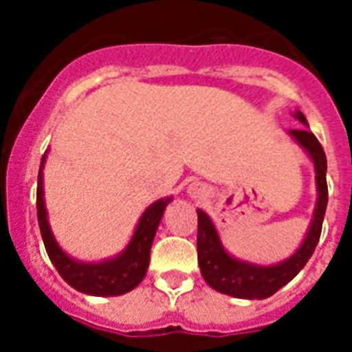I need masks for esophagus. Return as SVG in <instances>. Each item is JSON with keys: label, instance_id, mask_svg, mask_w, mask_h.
Masks as SVG:
<instances>
[{"label": "esophagus", "instance_id": "34e87169", "mask_svg": "<svg viewBox=\"0 0 352 352\" xmlns=\"http://www.w3.org/2000/svg\"><path fill=\"white\" fill-rule=\"evenodd\" d=\"M190 193H192L193 197H203L204 193H206V190H204L203 184H192V186H190Z\"/></svg>", "mask_w": 352, "mask_h": 352}]
</instances>
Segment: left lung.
<instances>
[{
  "mask_svg": "<svg viewBox=\"0 0 352 352\" xmlns=\"http://www.w3.org/2000/svg\"><path fill=\"white\" fill-rule=\"evenodd\" d=\"M294 117L307 126V118L301 111H296ZM290 135L296 138V142L311 155L314 168H316V186H318V203L312 217L311 228L305 241L301 243L298 250L285 259L283 263L261 267L254 263L241 261L232 257L221 245L219 235L215 230L214 223L203 210L197 208V259L201 274L204 281L221 294L234 296L241 300H265L268 296L276 294L281 287L289 283L290 279L298 276L301 268L305 267L311 259L312 252L316 248L320 234H322L323 217L327 208V157L323 151L322 144L318 142L314 133L309 129H290Z\"/></svg>",
  "mask_w": 352,
  "mask_h": 352,
  "instance_id": "left-lung-1",
  "label": "left lung"
}]
</instances>
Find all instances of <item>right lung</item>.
I'll return each instance as SVG.
<instances>
[{"label": "right lung", "instance_id": "add662e5", "mask_svg": "<svg viewBox=\"0 0 352 352\" xmlns=\"http://www.w3.org/2000/svg\"><path fill=\"white\" fill-rule=\"evenodd\" d=\"M43 162H45V155L41 159L40 173H38V190H36L38 225H40L47 256L56 267L58 274L73 289L91 296H120L135 289L148 272L151 243H153L164 208L168 206L171 197L160 199L144 212L129 245L117 257L106 259L102 263L76 261L58 246L51 226H49V221H47L45 201H43Z\"/></svg>", "mask_w": 352, "mask_h": 352}]
</instances>
